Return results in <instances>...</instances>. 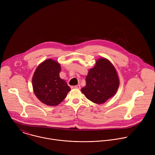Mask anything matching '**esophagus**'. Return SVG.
Instances as JSON below:
<instances>
[{
    "instance_id": "34e87169",
    "label": "esophagus",
    "mask_w": 155,
    "mask_h": 155,
    "mask_svg": "<svg viewBox=\"0 0 155 155\" xmlns=\"http://www.w3.org/2000/svg\"><path fill=\"white\" fill-rule=\"evenodd\" d=\"M74 87H75V88H76V89H80V88H81V86H80V84H77V85L74 86Z\"/></svg>"
}]
</instances>
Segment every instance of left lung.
Listing matches in <instances>:
<instances>
[{"instance_id":"8db88e82","label":"left lung","mask_w":155,"mask_h":155,"mask_svg":"<svg viewBox=\"0 0 155 155\" xmlns=\"http://www.w3.org/2000/svg\"><path fill=\"white\" fill-rule=\"evenodd\" d=\"M119 86V79L114 66L109 61L101 58L97 61L86 77V86L81 92L96 104H103L114 96Z\"/></svg>"}]
</instances>
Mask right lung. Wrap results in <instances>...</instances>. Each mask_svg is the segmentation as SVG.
I'll return each mask as SVG.
<instances>
[{
  "mask_svg": "<svg viewBox=\"0 0 155 155\" xmlns=\"http://www.w3.org/2000/svg\"><path fill=\"white\" fill-rule=\"evenodd\" d=\"M60 71L59 63L47 59L38 66L34 74V92L41 102L47 105H58L71 90L67 83L59 77Z\"/></svg>",
  "mask_w": 155,
  "mask_h": 155,
  "instance_id": "right-lung-1",
  "label": "right lung"
}]
</instances>
